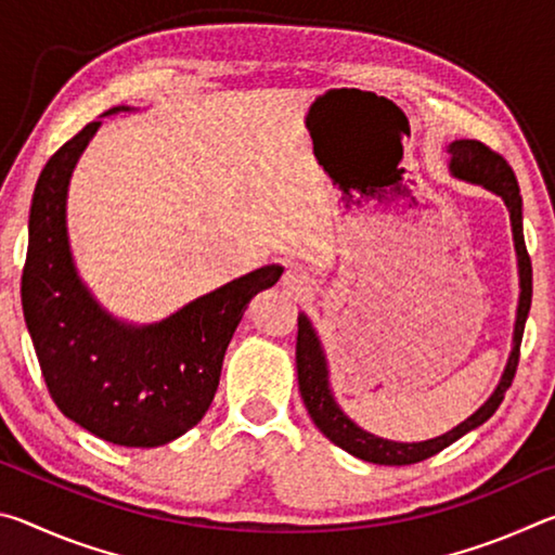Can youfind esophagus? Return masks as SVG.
<instances>
[{"instance_id":"1","label":"esophagus","mask_w":555,"mask_h":555,"mask_svg":"<svg viewBox=\"0 0 555 555\" xmlns=\"http://www.w3.org/2000/svg\"><path fill=\"white\" fill-rule=\"evenodd\" d=\"M284 286L286 288H291V291H304V279H300L298 274H286V279H284Z\"/></svg>"}]
</instances>
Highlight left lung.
I'll use <instances>...</instances> for the list:
<instances>
[{
  "instance_id": "1",
  "label": "left lung",
  "mask_w": 555,
  "mask_h": 555,
  "mask_svg": "<svg viewBox=\"0 0 555 555\" xmlns=\"http://www.w3.org/2000/svg\"><path fill=\"white\" fill-rule=\"evenodd\" d=\"M448 154H450V173L460 178V181L482 185L504 201L512 220L516 259H519L521 294H519V308H516L514 345H512L509 360H506L502 379L492 391V397L487 399L482 406L473 413V416L465 418L463 424L438 438L421 440V443H397V440L372 436L367 430H362L360 426L352 424V421L343 413V409L337 406V401L333 399V391H331V382H327V362H325L321 340H318L311 321H308L304 313H298L296 370H298L300 399H304L308 413H311L313 424L321 428V434L327 440H333L337 448L347 450L350 455L367 460V463H374V465L421 463V460L436 455L450 443H455L457 438H463L473 428L482 426L485 421L500 409L506 389H509L514 382L516 367H519V347L524 337L526 315H529V308H531V259L524 244L519 183H516V176L512 171V166L504 162V156L492 152L490 146L477 142V139H455V142L448 146Z\"/></svg>"
}]
</instances>
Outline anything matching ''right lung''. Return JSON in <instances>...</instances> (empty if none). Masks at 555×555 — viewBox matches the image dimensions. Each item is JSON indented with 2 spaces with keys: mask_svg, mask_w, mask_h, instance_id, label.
Returning <instances> with one entry per match:
<instances>
[{
  "mask_svg": "<svg viewBox=\"0 0 555 555\" xmlns=\"http://www.w3.org/2000/svg\"><path fill=\"white\" fill-rule=\"evenodd\" d=\"M129 112V107H112ZM102 121H90L43 166L29 215L22 306L55 406L107 443L166 446L210 409L224 350L279 264L261 267L152 325H127L102 308L73 264L65 198L73 168Z\"/></svg>",
  "mask_w": 555,
  "mask_h": 555,
  "instance_id": "add662e5",
  "label": "right lung"
}]
</instances>
